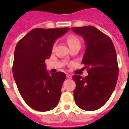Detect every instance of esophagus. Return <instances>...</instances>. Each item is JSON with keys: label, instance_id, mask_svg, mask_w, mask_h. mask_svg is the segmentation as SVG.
<instances>
[{"label": "esophagus", "instance_id": "obj_1", "mask_svg": "<svg viewBox=\"0 0 129 129\" xmlns=\"http://www.w3.org/2000/svg\"><path fill=\"white\" fill-rule=\"evenodd\" d=\"M66 77H67L68 79L72 78V75H70V74H67V75H66Z\"/></svg>", "mask_w": 129, "mask_h": 129}]
</instances>
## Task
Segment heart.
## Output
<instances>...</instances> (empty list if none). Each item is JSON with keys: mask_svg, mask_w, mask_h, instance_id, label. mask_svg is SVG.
<instances>
[{"mask_svg": "<svg viewBox=\"0 0 129 129\" xmlns=\"http://www.w3.org/2000/svg\"><path fill=\"white\" fill-rule=\"evenodd\" d=\"M67 43L69 47L71 46V45H80V41L79 40L77 37L75 36H73V35H70L67 37Z\"/></svg>", "mask_w": 129, "mask_h": 129, "instance_id": "b5f03b06", "label": "heart"}]
</instances>
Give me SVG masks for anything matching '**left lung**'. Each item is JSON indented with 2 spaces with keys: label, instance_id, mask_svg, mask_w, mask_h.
I'll return each instance as SVG.
<instances>
[{
  "label": "left lung",
  "instance_id": "1",
  "mask_svg": "<svg viewBox=\"0 0 129 129\" xmlns=\"http://www.w3.org/2000/svg\"><path fill=\"white\" fill-rule=\"evenodd\" d=\"M71 29L85 41L82 63L88 73L84 78L78 75L73 76L76 84L74 99L81 109L95 111L107 102L116 86L119 72L116 51L110 37L95 27Z\"/></svg>",
  "mask_w": 129,
  "mask_h": 129
}]
</instances>
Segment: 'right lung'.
Instances as JSON below:
<instances>
[{
    "mask_svg": "<svg viewBox=\"0 0 129 129\" xmlns=\"http://www.w3.org/2000/svg\"><path fill=\"white\" fill-rule=\"evenodd\" d=\"M68 30V27L35 28L25 35L16 46L14 78L22 98L36 111H50L59 103L66 75L62 72L49 74L45 61L50 57L56 39Z\"/></svg>",
    "mask_w": 129,
    "mask_h": 129,
    "instance_id": "obj_1",
    "label": "right lung"
}]
</instances>
